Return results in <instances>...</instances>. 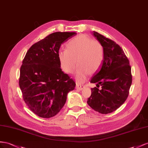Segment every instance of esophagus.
<instances>
[{"label":"esophagus","mask_w":148,"mask_h":148,"mask_svg":"<svg viewBox=\"0 0 148 148\" xmlns=\"http://www.w3.org/2000/svg\"><path fill=\"white\" fill-rule=\"evenodd\" d=\"M85 87H86V86H84V85H79V84H76V87H75V88H76L78 90H81Z\"/></svg>","instance_id":"34e87169"}]
</instances>
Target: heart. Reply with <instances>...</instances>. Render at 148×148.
Here are the masks:
<instances>
[{
    "label": "heart",
    "mask_w": 148,
    "mask_h": 148,
    "mask_svg": "<svg viewBox=\"0 0 148 148\" xmlns=\"http://www.w3.org/2000/svg\"><path fill=\"white\" fill-rule=\"evenodd\" d=\"M58 56L62 69L67 74L73 73L77 62L75 79L78 83H83L90 73H95L102 65L104 49L99 41L82 34L70 40L66 49L59 51Z\"/></svg>",
    "instance_id": "obj_1"
}]
</instances>
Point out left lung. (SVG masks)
<instances>
[{
	"label": "left lung",
	"mask_w": 148,
	"mask_h": 148,
	"mask_svg": "<svg viewBox=\"0 0 148 148\" xmlns=\"http://www.w3.org/2000/svg\"><path fill=\"white\" fill-rule=\"evenodd\" d=\"M93 35L102 45L104 57L99 71L90 80L97 87L91 88L87 103L95 111L107 114L115 111L127 99L132 83V71L128 59L119 45L96 32Z\"/></svg>",
	"instance_id": "8db88e82"
}]
</instances>
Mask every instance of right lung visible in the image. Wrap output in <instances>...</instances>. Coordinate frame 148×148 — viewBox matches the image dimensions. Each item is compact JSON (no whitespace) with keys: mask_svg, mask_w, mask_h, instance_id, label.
Instances as JSON below:
<instances>
[{"mask_svg":"<svg viewBox=\"0 0 148 148\" xmlns=\"http://www.w3.org/2000/svg\"><path fill=\"white\" fill-rule=\"evenodd\" d=\"M75 32H55L33 45L20 67L19 86L23 99L30 110L49 119L60 112L68 92L75 83L62 71L58 53L62 43Z\"/></svg>","mask_w":148,"mask_h":148,"instance_id":"1","label":"right lung"}]
</instances>
